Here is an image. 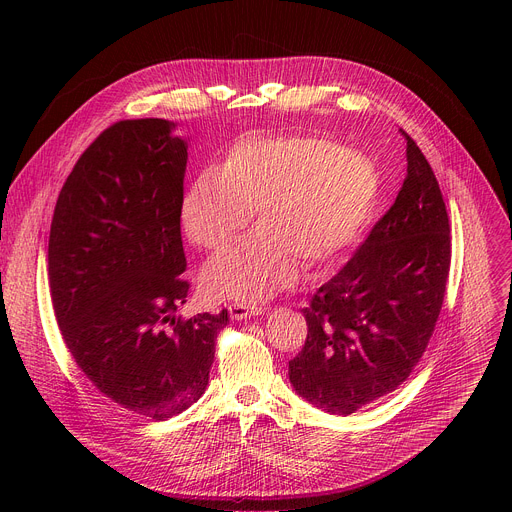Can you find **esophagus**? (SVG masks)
<instances>
[{"instance_id": "1", "label": "esophagus", "mask_w": 512, "mask_h": 512, "mask_svg": "<svg viewBox=\"0 0 512 512\" xmlns=\"http://www.w3.org/2000/svg\"><path fill=\"white\" fill-rule=\"evenodd\" d=\"M265 308L259 304H251V302H233L229 306V314L233 320H247L251 316H259Z\"/></svg>"}]
</instances>
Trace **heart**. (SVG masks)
<instances>
[{"mask_svg": "<svg viewBox=\"0 0 512 512\" xmlns=\"http://www.w3.org/2000/svg\"><path fill=\"white\" fill-rule=\"evenodd\" d=\"M379 188L377 166L332 137L239 139L225 164L198 172L182 196V227L208 253L231 245L259 208V229L206 265L204 291L261 300L294 279L298 263L328 265L367 225Z\"/></svg>", "mask_w": 512, "mask_h": 512, "instance_id": "obj_1", "label": "heart"}]
</instances>
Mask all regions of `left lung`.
Segmentation results:
<instances>
[{
    "label": "left lung",
    "mask_w": 512,
    "mask_h": 512,
    "mask_svg": "<svg viewBox=\"0 0 512 512\" xmlns=\"http://www.w3.org/2000/svg\"><path fill=\"white\" fill-rule=\"evenodd\" d=\"M407 139V176L395 204L350 261L304 308L308 338L289 360L306 401L350 415L413 371L442 312L452 259L446 202L435 174Z\"/></svg>",
    "instance_id": "obj_1"
}]
</instances>
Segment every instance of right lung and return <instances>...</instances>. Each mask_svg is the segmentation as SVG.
I'll return each instance as SVG.
<instances>
[{
  "label": "right lung",
  "instance_id": "1",
  "mask_svg": "<svg viewBox=\"0 0 512 512\" xmlns=\"http://www.w3.org/2000/svg\"><path fill=\"white\" fill-rule=\"evenodd\" d=\"M166 119L105 129L66 178L52 216L48 279L64 344L113 403L164 421L196 403L229 314L186 302L180 206L188 143Z\"/></svg>",
  "mask_w": 512,
  "mask_h": 512
}]
</instances>
